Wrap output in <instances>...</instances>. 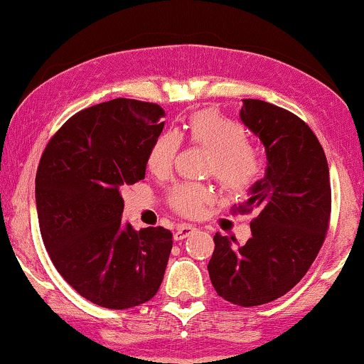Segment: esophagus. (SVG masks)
<instances>
[{
  "label": "esophagus",
  "instance_id": "1",
  "mask_svg": "<svg viewBox=\"0 0 364 364\" xmlns=\"http://www.w3.org/2000/svg\"><path fill=\"white\" fill-rule=\"evenodd\" d=\"M197 228L193 225H188V223H182V225H178L176 228V233H173V238L176 240H183V238H187L191 233L196 232Z\"/></svg>",
  "mask_w": 364,
  "mask_h": 364
}]
</instances>
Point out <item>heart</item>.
Segmentation results:
<instances>
[{"mask_svg":"<svg viewBox=\"0 0 364 364\" xmlns=\"http://www.w3.org/2000/svg\"><path fill=\"white\" fill-rule=\"evenodd\" d=\"M187 139L196 146L212 152L208 173L215 177L222 188L233 196L250 191L263 171V157L248 142V132L240 122L225 117L213 109L198 111L186 124ZM181 149L176 132H162L154 139L147 152V168L154 176L164 177L172 171ZM213 192L203 183H178L168 192V205L183 217H198L212 202Z\"/></svg>","mask_w":364,"mask_h":364,"instance_id":"1","label":"heart"}]
</instances>
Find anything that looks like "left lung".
Masks as SVG:
<instances>
[{"mask_svg":"<svg viewBox=\"0 0 364 364\" xmlns=\"http://www.w3.org/2000/svg\"><path fill=\"white\" fill-rule=\"evenodd\" d=\"M240 119L265 146L267 173L230 210L255 213L252 237L233 248L215 233L207 268L218 296L258 306L290 291L315 262L330 227L331 186L325 151L305 121L258 99H243Z\"/></svg>","mask_w":364,"mask_h":364,"instance_id":"left-lung-1","label":"left lung"}]
</instances>
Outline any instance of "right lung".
<instances>
[{"mask_svg":"<svg viewBox=\"0 0 364 364\" xmlns=\"http://www.w3.org/2000/svg\"><path fill=\"white\" fill-rule=\"evenodd\" d=\"M166 111L112 99L69 117L49 139L36 172L39 230L61 277L86 300L126 310L161 287L172 232L122 223L121 188L142 181Z\"/></svg>","mask_w":364,"mask_h":364,"instance_id":"add662e5","label":"right lung"}]
</instances>
